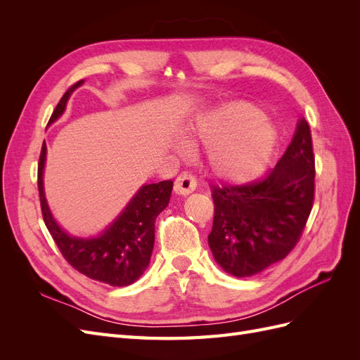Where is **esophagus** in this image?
<instances>
[{"label":"esophagus","instance_id":"obj_1","mask_svg":"<svg viewBox=\"0 0 360 360\" xmlns=\"http://www.w3.org/2000/svg\"><path fill=\"white\" fill-rule=\"evenodd\" d=\"M197 189V180L189 172H181L174 181V191L179 195H189Z\"/></svg>","mask_w":360,"mask_h":360}]
</instances>
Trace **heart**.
<instances>
[{
    "label": "heart",
    "mask_w": 360,
    "mask_h": 360,
    "mask_svg": "<svg viewBox=\"0 0 360 360\" xmlns=\"http://www.w3.org/2000/svg\"><path fill=\"white\" fill-rule=\"evenodd\" d=\"M188 139L209 148L207 160L217 179L246 183L266 171L278 130L259 108L240 102L201 114L189 129Z\"/></svg>",
    "instance_id": "obj_1"
}]
</instances>
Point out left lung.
Returning a JSON list of instances; mask_svg holds the SVG:
<instances>
[{
  "label": "left lung",
  "mask_w": 360,
  "mask_h": 360,
  "mask_svg": "<svg viewBox=\"0 0 360 360\" xmlns=\"http://www.w3.org/2000/svg\"><path fill=\"white\" fill-rule=\"evenodd\" d=\"M315 163L309 124L296 132L264 179L214 186L212 254L226 274L246 278L284 259L296 246L314 202Z\"/></svg>",
  "instance_id": "1"
}]
</instances>
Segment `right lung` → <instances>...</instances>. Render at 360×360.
I'll list each match as a JSON object with an SVG mask.
<instances>
[{
    "instance_id": "right-lung-1",
    "label": "right lung",
    "mask_w": 360,
    "mask_h": 360,
    "mask_svg": "<svg viewBox=\"0 0 360 360\" xmlns=\"http://www.w3.org/2000/svg\"><path fill=\"white\" fill-rule=\"evenodd\" d=\"M82 82H76L64 93L48 126L63 115L69 97ZM45 162L46 144L43 143L37 174L41 214L63 257L73 269L90 279L112 287L134 284L148 267L155 245V222L158 214L167 209L169 202L172 180L144 184L127 202L123 212L99 236L76 237L64 231L51 213L43 188Z\"/></svg>"
}]
</instances>
